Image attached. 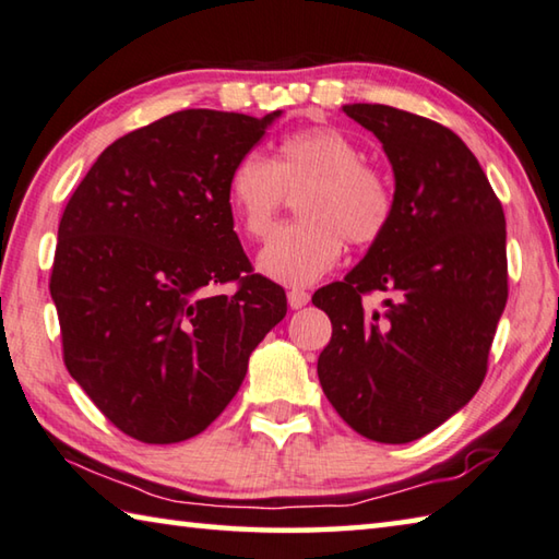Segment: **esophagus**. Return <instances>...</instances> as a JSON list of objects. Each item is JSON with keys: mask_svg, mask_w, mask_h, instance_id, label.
<instances>
[{"mask_svg": "<svg viewBox=\"0 0 559 559\" xmlns=\"http://www.w3.org/2000/svg\"><path fill=\"white\" fill-rule=\"evenodd\" d=\"M308 302H310V293L308 290H302V288H290L288 290V306H290V310H298L302 306H308Z\"/></svg>", "mask_w": 559, "mask_h": 559, "instance_id": "34e87169", "label": "esophagus"}]
</instances>
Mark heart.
I'll list each match as a JSON object with an SVG mask.
<instances>
[{
	"label": "heart",
	"mask_w": 559,
	"mask_h": 559,
	"mask_svg": "<svg viewBox=\"0 0 559 559\" xmlns=\"http://www.w3.org/2000/svg\"><path fill=\"white\" fill-rule=\"evenodd\" d=\"M298 215L278 227L259 251L257 269L283 286H310L342 257L344 239L357 247L379 241L391 227L395 200L391 180L364 164V151L344 131L312 127L283 136L276 158L249 151L231 168L227 200L237 225L259 239L288 192Z\"/></svg>",
	"instance_id": "heart-1"
}]
</instances>
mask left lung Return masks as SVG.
I'll return each instance as SVG.
<instances>
[{
  "mask_svg": "<svg viewBox=\"0 0 559 559\" xmlns=\"http://www.w3.org/2000/svg\"><path fill=\"white\" fill-rule=\"evenodd\" d=\"M342 111L381 141L395 210L344 281L312 296L332 320L318 377L349 428L403 444L440 428L486 377L509 298L506 217L452 129L385 105ZM371 289L392 293L383 311L360 306Z\"/></svg>",
  "mask_w": 559,
  "mask_h": 559,
  "instance_id": "obj_1",
  "label": "left lung"
}]
</instances>
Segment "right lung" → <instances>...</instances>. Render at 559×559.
Here are the masks:
<instances>
[{
    "label": "right lung",
    "instance_id": "1",
    "mask_svg": "<svg viewBox=\"0 0 559 559\" xmlns=\"http://www.w3.org/2000/svg\"><path fill=\"white\" fill-rule=\"evenodd\" d=\"M266 117L182 109L107 146L58 225L50 298L63 359L129 438H195L235 399L286 293L251 273L227 200ZM239 280L225 297L216 288Z\"/></svg>",
    "mask_w": 559,
    "mask_h": 559
}]
</instances>
